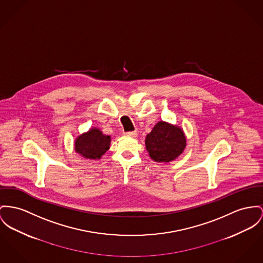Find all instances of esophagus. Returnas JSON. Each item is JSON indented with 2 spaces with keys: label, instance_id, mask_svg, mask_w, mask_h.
<instances>
[{
  "label": "esophagus",
  "instance_id": "34e87169",
  "mask_svg": "<svg viewBox=\"0 0 263 263\" xmlns=\"http://www.w3.org/2000/svg\"><path fill=\"white\" fill-rule=\"evenodd\" d=\"M125 136H129V137H133V138H137L138 137V132H128V133H125Z\"/></svg>",
  "mask_w": 263,
  "mask_h": 263
}]
</instances>
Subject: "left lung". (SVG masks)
I'll return each instance as SVG.
<instances>
[{
	"instance_id": "obj_1",
	"label": "left lung",
	"mask_w": 263,
	"mask_h": 263,
	"mask_svg": "<svg viewBox=\"0 0 263 263\" xmlns=\"http://www.w3.org/2000/svg\"><path fill=\"white\" fill-rule=\"evenodd\" d=\"M186 146L183 129L163 121L158 122L145 137V147L157 162H171L178 158Z\"/></svg>"
}]
</instances>
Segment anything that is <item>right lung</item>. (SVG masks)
<instances>
[{
	"label": "right lung",
	"mask_w": 263,
	"mask_h": 263,
	"mask_svg": "<svg viewBox=\"0 0 263 263\" xmlns=\"http://www.w3.org/2000/svg\"><path fill=\"white\" fill-rule=\"evenodd\" d=\"M110 141V136H105L98 127H91L74 140V152L83 158L100 159L109 149Z\"/></svg>",
	"instance_id": "obj_1"
}]
</instances>
